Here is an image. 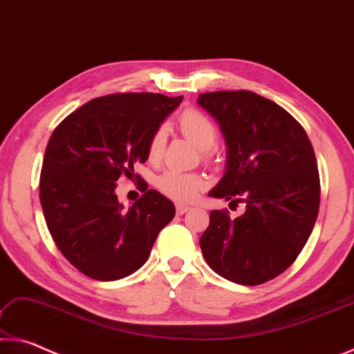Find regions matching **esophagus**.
<instances>
[{"label":"esophagus","instance_id":"34e87169","mask_svg":"<svg viewBox=\"0 0 354 354\" xmlns=\"http://www.w3.org/2000/svg\"><path fill=\"white\" fill-rule=\"evenodd\" d=\"M189 210H191L189 205H185V204H177V205H176L177 215H183V213H187V212H189Z\"/></svg>","mask_w":354,"mask_h":354}]
</instances>
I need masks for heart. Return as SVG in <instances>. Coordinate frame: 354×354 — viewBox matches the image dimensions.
I'll return each instance as SVG.
<instances>
[{
    "instance_id": "b5f03b06",
    "label": "heart",
    "mask_w": 354,
    "mask_h": 354,
    "mask_svg": "<svg viewBox=\"0 0 354 354\" xmlns=\"http://www.w3.org/2000/svg\"><path fill=\"white\" fill-rule=\"evenodd\" d=\"M178 129L182 135L194 144L199 150H208L215 146L216 141V127L210 122V119L205 118L204 114L196 111V109H187L180 114L177 120ZM166 142V129L160 127L158 130L150 138L147 146L149 158L155 161L158 160L163 153V147ZM156 185L161 193L169 196L171 199L176 201H193L199 191L205 187V180L199 174L194 172H182L177 169L165 171L156 180Z\"/></svg>"
}]
</instances>
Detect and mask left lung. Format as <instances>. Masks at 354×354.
Listing matches in <instances>:
<instances>
[{
    "instance_id": "obj_1",
    "label": "left lung",
    "mask_w": 354,
    "mask_h": 354,
    "mask_svg": "<svg viewBox=\"0 0 354 354\" xmlns=\"http://www.w3.org/2000/svg\"><path fill=\"white\" fill-rule=\"evenodd\" d=\"M198 105L216 120L227 149L224 176L208 196L246 202L235 219L212 210L202 254L224 279L257 286L286 271L314 229L320 205L314 149L286 109L254 92H207Z\"/></svg>"
}]
</instances>
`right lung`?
Instances as JSON below:
<instances>
[{
  "instance_id": "obj_1",
  "label": "right lung",
  "mask_w": 354,
  "mask_h": 354,
  "mask_svg": "<svg viewBox=\"0 0 354 354\" xmlns=\"http://www.w3.org/2000/svg\"><path fill=\"white\" fill-rule=\"evenodd\" d=\"M182 97L130 92L94 98L56 127L40 172V204L62 256L97 281H118L146 263L172 202L147 189L125 208L115 188L146 163L155 130Z\"/></svg>"
}]
</instances>
